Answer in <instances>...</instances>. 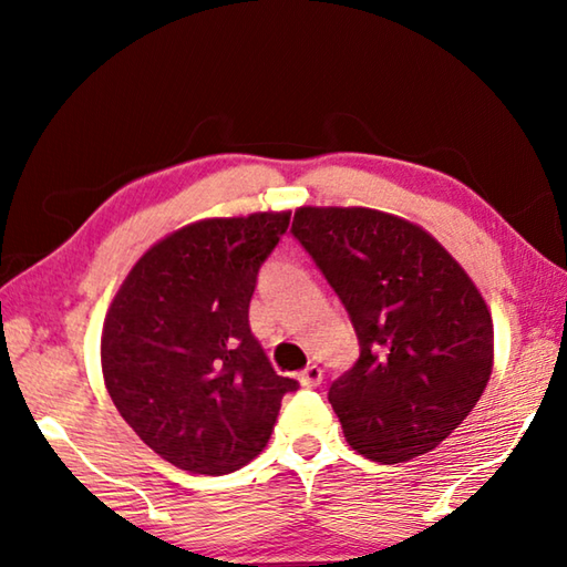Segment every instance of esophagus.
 I'll use <instances>...</instances> for the list:
<instances>
[{
    "mask_svg": "<svg viewBox=\"0 0 567 567\" xmlns=\"http://www.w3.org/2000/svg\"><path fill=\"white\" fill-rule=\"evenodd\" d=\"M300 382H302V388H320L322 370L318 368V364H307V368L300 372Z\"/></svg>",
    "mask_w": 567,
    "mask_h": 567,
    "instance_id": "obj_1",
    "label": "esophagus"
}]
</instances>
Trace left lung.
<instances>
[{
    "mask_svg": "<svg viewBox=\"0 0 567 567\" xmlns=\"http://www.w3.org/2000/svg\"><path fill=\"white\" fill-rule=\"evenodd\" d=\"M292 235L358 332L360 358L328 392L344 440L382 465L435 450L491 380L483 295L433 235L395 215L300 207Z\"/></svg>",
    "mask_w": 567,
    "mask_h": 567,
    "instance_id": "obj_1",
    "label": "left lung"
}]
</instances>
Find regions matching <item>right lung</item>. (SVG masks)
Instances as JSON below:
<instances>
[{"mask_svg":"<svg viewBox=\"0 0 567 567\" xmlns=\"http://www.w3.org/2000/svg\"><path fill=\"white\" fill-rule=\"evenodd\" d=\"M290 213L199 219L152 245L107 310L104 385L145 445L197 475L262 453L285 392L249 330L257 272Z\"/></svg>","mask_w":567,"mask_h":567,"instance_id":"1","label":"right lung"}]
</instances>
